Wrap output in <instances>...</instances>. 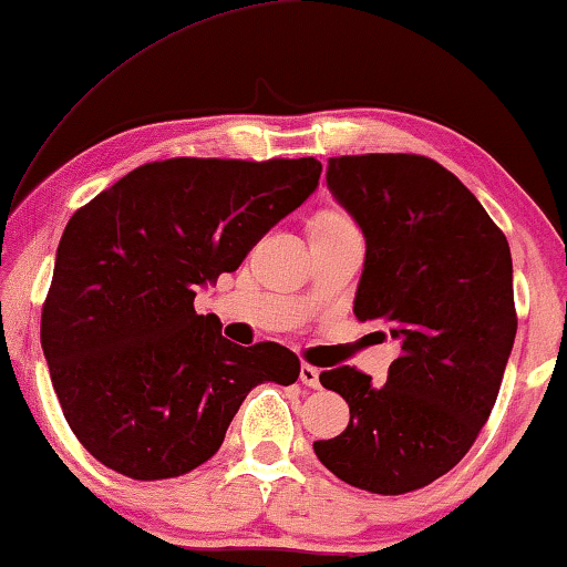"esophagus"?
Returning <instances> with one entry per match:
<instances>
[{"label":"esophagus","instance_id":"1","mask_svg":"<svg viewBox=\"0 0 567 567\" xmlns=\"http://www.w3.org/2000/svg\"><path fill=\"white\" fill-rule=\"evenodd\" d=\"M299 382L307 384V386H320V369L312 367V363H301Z\"/></svg>","mask_w":567,"mask_h":567}]
</instances>
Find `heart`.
<instances>
[{"instance_id":"b5f03b06","label":"heart","mask_w":567,"mask_h":567,"mask_svg":"<svg viewBox=\"0 0 567 567\" xmlns=\"http://www.w3.org/2000/svg\"><path fill=\"white\" fill-rule=\"evenodd\" d=\"M348 227H353L351 216L338 206H324L312 216V219H309V235H320V231H336V229H348Z\"/></svg>"}]
</instances>
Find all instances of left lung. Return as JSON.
I'll return each instance as SVG.
<instances>
[{
  "label": "left lung",
  "instance_id": "8db88e82",
  "mask_svg": "<svg viewBox=\"0 0 567 567\" xmlns=\"http://www.w3.org/2000/svg\"><path fill=\"white\" fill-rule=\"evenodd\" d=\"M328 185L367 237L353 312L386 324L400 353L382 386L355 367L322 371L351 421L315 454L361 491H421L470 452L498 398L518 324L506 235L421 154L330 157Z\"/></svg>",
  "mask_w": 567,
  "mask_h": 567
}]
</instances>
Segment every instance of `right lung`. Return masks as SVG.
<instances>
[{
	"label": "right lung",
	"mask_w": 567,
	"mask_h": 567,
	"mask_svg": "<svg viewBox=\"0 0 567 567\" xmlns=\"http://www.w3.org/2000/svg\"><path fill=\"white\" fill-rule=\"evenodd\" d=\"M320 173L315 157H173L76 208L41 346L69 429L97 462L144 483L181 477L219 452L252 386L297 382V353L235 346L193 299L305 204Z\"/></svg>",
	"instance_id": "right-lung-1"
}]
</instances>
